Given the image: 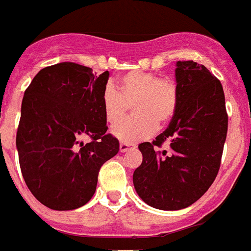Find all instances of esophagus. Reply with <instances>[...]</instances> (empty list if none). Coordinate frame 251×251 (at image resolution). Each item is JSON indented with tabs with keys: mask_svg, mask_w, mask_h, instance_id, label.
I'll use <instances>...</instances> for the list:
<instances>
[{
	"mask_svg": "<svg viewBox=\"0 0 251 251\" xmlns=\"http://www.w3.org/2000/svg\"><path fill=\"white\" fill-rule=\"evenodd\" d=\"M130 146H132V145L127 144V142H121V145H119V150H121V152H126V151L129 150Z\"/></svg>",
	"mask_w": 251,
	"mask_h": 251,
	"instance_id": "1",
	"label": "esophagus"
}]
</instances>
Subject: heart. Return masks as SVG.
<instances>
[{"instance_id":"1","label":"heart","mask_w":251,"mask_h":251,"mask_svg":"<svg viewBox=\"0 0 251 251\" xmlns=\"http://www.w3.org/2000/svg\"><path fill=\"white\" fill-rule=\"evenodd\" d=\"M134 115L113 128L114 136L126 142L149 137L158 126L171 121L178 106V87L169 76L152 72L133 70L118 80V87L107 83L101 93V105L107 123L122 121L129 110Z\"/></svg>"}]
</instances>
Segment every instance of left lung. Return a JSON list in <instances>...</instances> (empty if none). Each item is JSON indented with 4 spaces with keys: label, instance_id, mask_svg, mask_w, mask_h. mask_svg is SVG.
Masks as SVG:
<instances>
[{
    "label": "left lung",
    "instance_id": "8db88e82",
    "mask_svg": "<svg viewBox=\"0 0 251 251\" xmlns=\"http://www.w3.org/2000/svg\"><path fill=\"white\" fill-rule=\"evenodd\" d=\"M176 82L177 110L163 133L138 145L142 163L133 173L138 196L161 210L187 208L208 191L228 127L223 87L204 65L177 61Z\"/></svg>",
    "mask_w": 251,
    "mask_h": 251
}]
</instances>
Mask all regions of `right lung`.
I'll return each mask as SVG.
<instances>
[{
    "mask_svg": "<svg viewBox=\"0 0 251 251\" xmlns=\"http://www.w3.org/2000/svg\"><path fill=\"white\" fill-rule=\"evenodd\" d=\"M109 72L60 63L39 70L24 92L16 132L22 175L33 196L53 210L90 201L105 161L119 151L106 133L101 93ZM84 137L90 142L83 144Z\"/></svg>",
    "mask_w": 251,
    "mask_h": 251,
    "instance_id": "1",
    "label": "right lung"
}]
</instances>
